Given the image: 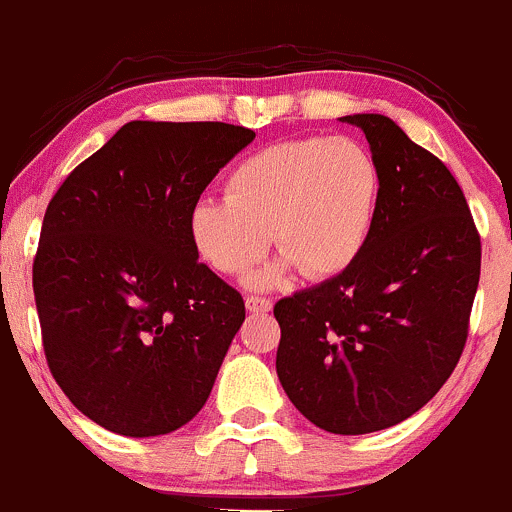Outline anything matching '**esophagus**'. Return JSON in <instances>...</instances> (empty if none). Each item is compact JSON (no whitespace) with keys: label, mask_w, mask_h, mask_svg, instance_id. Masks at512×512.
<instances>
[{"label":"esophagus","mask_w":512,"mask_h":512,"mask_svg":"<svg viewBox=\"0 0 512 512\" xmlns=\"http://www.w3.org/2000/svg\"><path fill=\"white\" fill-rule=\"evenodd\" d=\"M245 306L247 311H252V314H267V311L272 309V301L267 297H247Z\"/></svg>","instance_id":"obj_1"}]
</instances>
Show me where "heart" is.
I'll return each instance as SVG.
<instances>
[{"instance_id": "1", "label": "heart", "mask_w": 512, "mask_h": 512, "mask_svg": "<svg viewBox=\"0 0 512 512\" xmlns=\"http://www.w3.org/2000/svg\"><path fill=\"white\" fill-rule=\"evenodd\" d=\"M378 203L380 169L368 147L351 137L287 139L242 159L225 198L191 208L188 233L220 274L257 265L274 235L282 257L250 279L270 289L294 267L309 279L348 270L373 235Z\"/></svg>"}]
</instances>
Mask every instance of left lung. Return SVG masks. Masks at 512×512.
Instances as JSON below:
<instances>
[{"instance_id":"8db88e82","label":"left lung","mask_w":512,"mask_h":512,"mask_svg":"<svg viewBox=\"0 0 512 512\" xmlns=\"http://www.w3.org/2000/svg\"><path fill=\"white\" fill-rule=\"evenodd\" d=\"M380 169L363 255L279 299L277 375L292 405L331 434H370L422 410L464 353L481 277L469 203L432 152L390 117L348 115Z\"/></svg>"}]
</instances>
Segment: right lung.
Returning a JSON list of instances; mask_svg holds the SVG:
<instances>
[{"label":"right lung","instance_id":"right-lung-1","mask_svg":"<svg viewBox=\"0 0 512 512\" xmlns=\"http://www.w3.org/2000/svg\"><path fill=\"white\" fill-rule=\"evenodd\" d=\"M252 139L225 122H127L48 203L34 257L43 353L100 427L159 437L206 405L245 301L198 262L188 215Z\"/></svg>","mask_w":512,"mask_h":512}]
</instances>
